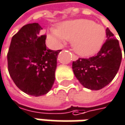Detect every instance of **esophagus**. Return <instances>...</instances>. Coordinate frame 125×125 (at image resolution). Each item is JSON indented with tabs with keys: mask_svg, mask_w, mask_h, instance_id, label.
I'll use <instances>...</instances> for the list:
<instances>
[{
	"mask_svg": "<svg viewBox=\"0 0 125 125\" xmlns=\"http://www.w3.org/2000/svg\"><path fill=\"white\" fill-rule=\"evenodd\" d=\"M71 55H72V58H73V61H76V60L78 58V56H77V55H75V54H73H73H71Z\"/></svg>",
	"mask_w": 125,
	"mask_h": 125,
	"instance_id": "esophagus-1",
	"label": "esophagus"
}]
</instances>
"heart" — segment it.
Instances as JSON below:
<instances>
[{
    "mask_svg": "<svg viewBox=\"0 0 125 125\" xmlns=\"http://www.w3.org/2000/svg\"><path fill=\"white\" fill-rule=\"evenodd\" d=\"M103 25L86 19L61 22L57 28H50L47 33L48 41L55 46H60L66 40L72 42L75 52L81 56H91L102 47L105 39Z\"/></svg>",
    "mask_w": 125,
    "mask_h": 125,
    "instance_id": "obj_1",
    "label": "heart"
}]
</instances>
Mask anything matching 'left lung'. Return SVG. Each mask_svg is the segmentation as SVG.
Here are the masks:
<instances>
[{
    "label": "left lung",
    "mask_w": 125,
    "mask_h": 125,
    "mask_svg": "<svg viewBox=\"0 0 125 125\" xmlns=\"http://www.w3.org/2000/svg\"><path fill=\"white\" fill-rule=\"evenodd\" d=\"M106 36L107 40L96 55L80 58L73 62L75 77L85 88L91 90H100L109 84L121 64L122 55L119 41L108 28Z\"/></svg>",
    "instance_id": "8db88e82"
}]
</instances>
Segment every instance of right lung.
<instances>
[{"mask_svg": "<svg viewBox=\"0 0 125 125\" xmlns=\"http://www.w3.org/2000/svg\"><path fill=\"white\" fill-rule=\"evenodd\" d=\"M39 23L24 25L13 36L7 54L8 70L23 92L39 97L46 94L55 81L57 58L61 50H52L41 36Z\"/></svg>", "mask_w": 125, "mask_h": 125, "instance_id": "add662e5", "label": "right lung"}]
</instances>
